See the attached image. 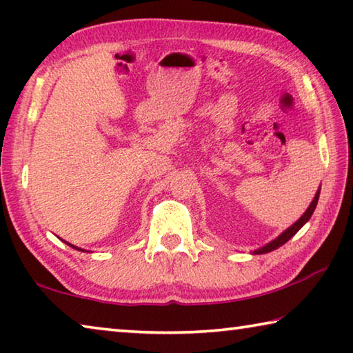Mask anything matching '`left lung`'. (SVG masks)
<instances>
[{
	"label": "left lung",
	"instance_id": "8db88e82",
	"mask_svg": "<svg viewBox=\"0 0 353 353\" xmlns=\"http://www.w3.org/2000/svg\"><path fill=\"white\" fill-rule=\"evenodd\" d=\"M319 193H321V187L318 188V191H316V194H314V198H313V201H312V204L308 205V208H307V210H305V213H303L302 216L299 218L294 224L290 225L288 229L283 230L282 234H280L277 238H274L272 241H270V243H268V244H265V246H261V248H259V249L252 250V254H254V255L268 254V252H271V250H276V249H279L280 246H283V244H285L286 241L291 240V238L294 236V235L297 234V232L301 230L302 227L308 223V219L312 218V214H313V212H314V208H316V205H318V201H319Z\"/></svg>",
	"mask_w": 353,
	"mask_h": 353
}]
</instances>
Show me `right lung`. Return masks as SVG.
I'll return each instance as SVG.
<instances>
[{"instance_id": "add662e5", "label": "right lung", "mask_w": 353, "mask_h": 353, "mask_svg": "<svg viewBox=\"0 0 353 353\" xmlns=\"http://www.w3.org/2000/svg\"><path fill=\"white\" fill-rule=\"evenodd\" d=\"M65 243H67V241H65ZM67 244H68L70 248H73V249H77V250H83V249H79V248H77V246H73V244H70V243H67Z\"/></svg>"}]
</instances>
